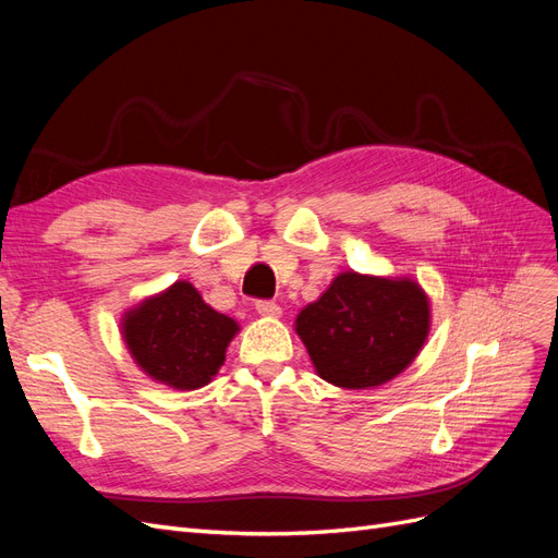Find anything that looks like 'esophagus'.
I'll use <instances>...</instances> for the list:
<instances>
[{"instance_id":"34e87169","label":"esophagus","mask_w":558,"mask_h":558,"mask_svg":"<svg viewBox=\"0 0 558 558\" xmlns=\"http://www.w3.org/2000/svg\"><path fill=\"white\" fill-rule=\"evenodd\" d=\"M256 312L260 314V316H279L281 314V307L277 305V302H272V300H258L256 302Z\"/></svg>"}]
</instances>
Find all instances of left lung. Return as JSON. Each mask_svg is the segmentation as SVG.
Listing matches in <instances>:
<instances>
[{
	"label": "left lung",
	"mask_w": 558,
	"mask_h": 558,
	"mask_svg": "<svg viewBox=\"0 0 558 558\" xmlns=\"http://www.w3.org/2000/svg\"><path fill=\"white\" fill-rule=\"evenodd\" d=\"M430 330V302L410 277L337 275L302 310L295 332L316 375L340 388H375L410 367Z\"/></svg>",
	"instance_id": "8db88e82"
}]
</instances>
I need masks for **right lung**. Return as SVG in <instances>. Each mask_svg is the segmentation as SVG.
Masks as SVG:
<instances>
[{
	"label": "right lung",
	"mask_w": 558,
	"mask_h": 558,
	"mask_svg": "<svg viewBox=\"0 0 558 558\" xmlns=\"http://www.w3.org/2000/svg\"><path fill=\"white\" fill-rule=\"evenodd\" d=\"M238 330V320L211 310L189 281H174L121 318L123 342L142 373L179 391H195L216 377Z\"/></svg>",
	"instance_id": "obj_1"
}]
</instances>
